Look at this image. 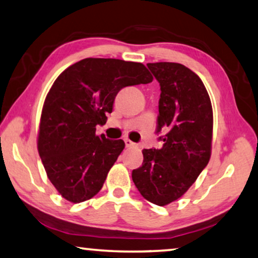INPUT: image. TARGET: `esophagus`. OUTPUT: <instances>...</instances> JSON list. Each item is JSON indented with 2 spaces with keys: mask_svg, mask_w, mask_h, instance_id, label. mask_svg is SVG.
<instances>
[{
  "mask_svg": "<svg viewBox=\"0 0 258 258\" xmlns=\"http://www.w3.org/2000/svg\"><path fill=\"white\" fill-rule=\"evenodd\" d=\"M124 143H125V148H136V146H137L134 142L128 140V138H126V140H124Z\"/></svg>",
  "mask_w": 258,
  "mask_h": 258,
  "instance_id": "1",
  "label": "esophagus"
}]
</instances>
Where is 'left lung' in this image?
Segmentation results:
<instances>
[{
	"label": "left lung",
	"mask_w": 258,
	"mask_h": 258,
	"mask_svg": "<svg viewBox=\"0 0 258 258\" xmlns=\"http://www.w3.org/2000/svg\"><path fill=\"white\" fill-rule=\"evenodd\" d=\"M160 84L157 134L162 148L143 150V164L133 170L141 195L164 207L191 187L211 157L213 113L202 79L180 63H148Z\"/></svg>",
	"instance_id": "obj_1"
}]
</instances>
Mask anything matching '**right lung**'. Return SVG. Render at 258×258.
<instances>
[{"label": "right lung", "instance_id": "add662e5", "mask_svg": "<svg viewBox=\"0 0 258 258\" xmlns=\"http://www.w3.org/2000/svg\"><path fill=\"white\" fill-rule=\"evenodd\" d=\"M152 81L142 63L92 57L70 66L56 78L43 102L38 151L63 198L81 203L102 188L124 142L97 136L96 126L106 123L118 91Z\"/></svg>", "mask_w": 258, "mask_h": 258}]
</instances>
